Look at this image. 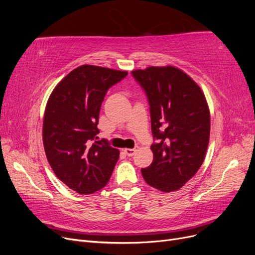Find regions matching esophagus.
<instances>
[{"label": "esophagus", "mask_w": 255, "mask_h": 255, "mask_svg": "<svg viewBox=\"0 0 255 255\" xmlns=\"http://www.w3.org/2000/svg\"><path fill=\"white\" fill-rule=\"evenodd\" d=\"M137 150H138V148L136 146V148H134V149H125V152H126V154L128 156H133L134 154L137 152Z\"/></svg>", "instance_id": "1"}]
</instances>
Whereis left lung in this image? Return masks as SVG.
Wrapping results in <instances>:
<instances>
[{"instance_id": "obj_1", "label": "left lung", "mask_w": 255, "mask_h": 255, "mask_svg": "<svg viewBox=\"0 0 255 255\" xmlns=\"http://www.w3.org/2000/svg\"><path fill=\"white\" fill-rule=\"evenodd\" d=\"M149 99L151 128L157 143L153 161L141 169L144 181L164 192L179 190L194 176L205 158L211 113L199 85L175 66L132 71Z\"/></svg>"}]
</instances>
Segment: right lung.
<instances>
[{"label":"right lung","instance_id":"add662e5","mask_svg":"<svg viewBox=\"0 0 255 255\" xmlns=\"http://www.w3.org/2000/svg\"><path fill=\"white\" fill-rule=\"evenodd\" d=\"M128 71L83 65L53 89L42 126L44 152L54 173L80 195L103 188L119 158V150L96 140L99 114L107 89Z\"/></svg>","mask_w":255,"mask_h":255}]
</instances>
